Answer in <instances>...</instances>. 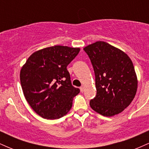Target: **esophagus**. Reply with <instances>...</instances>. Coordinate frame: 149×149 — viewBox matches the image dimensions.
I'll return each instance as SVG.
<instances>
[{
  "mask_svg": "<svg viewBox=\"0 0 149 149\" xmlns=\"http://www.w3.org/2000/svg\"><path fill=\"white\" fill-rule=\"evenodd\" d=\"M80 92H83V91H84V86H81V87H80Z\"/></svg>",
  "mask_w": 149,
  "mask_h": 149,
  "instance_id": "34e87169",
  "label": "esophagus"
}]
</instances>
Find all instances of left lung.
Instances as JSON below:
<instances>
[{"mask_svg": "<svg viewBox=\"0 0 149 149\" xmlns=\"http://www.w3.org/2000/svg\"><path fill=\"white\" fill-rule=\"evenodd\" d=\"M93 66L97 95L90 107L104 116L111 117L123 111L134 100L138 80L129 56L104 41L85 47Z\"/></svg>", "mask_w": 149, "mask_h": 149, "instance_id": "1", "label": "left lung"}]
</instances>
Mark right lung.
Masks as SVG:
<instances>
[{
    "label": "right lung",
    "instance_id": "right-lung-1",
    "mask_svg": "<svg viewBox=\"0 0 149 149\" xmlns=\"http://www.w3.org/2000/svg\"><path fill=\"white\" fill-rule=\"evenodd\" d=\"M80 49L62 45L45 47L33 52L22 66L20 82L24 95L43 118L59 119L71 110L80 90L71 85L66 67Z\"/></svg>",
    "mask_w": 149,
    "mask_h": 149
}]
</instances>
